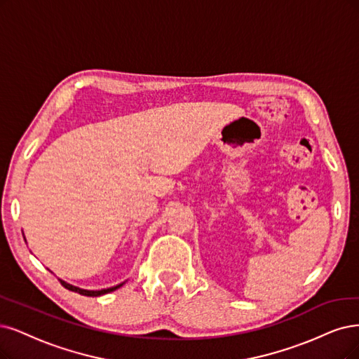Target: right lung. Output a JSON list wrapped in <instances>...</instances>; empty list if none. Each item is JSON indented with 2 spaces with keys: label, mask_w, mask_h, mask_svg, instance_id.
Here are the masks:
<instances>
[{
  "label": "right lung",
  "mask_w": 359,
  "mask_h": 359,
  "mask_svg": "<svg viewBox=\"0 0 359 359\" xmlns=\"http://www.w3.org/2000/svg\"><path fill=\"white\" fill-rule=\"evenodd\" d=\"M25 241H26V240H25ZM59 281H60V284H62L65 288H68V290H71V291H75V293H78V294L88 296V297H99V296H103V294L112 293V291L118 290L119 287H123V285L126 284V283H121V284H118V285H114V287H109V288H102V290H86V288H79V287H76V285H72V284H69V283H66V281L60 280V278H59Z\"/></svg>",
  "instance_id": "add662e5"
}]
</instances>
